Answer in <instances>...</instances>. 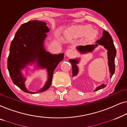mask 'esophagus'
Listing matches in <instances>:
<instances>
[{"label": "esophagus", "mask_w": 127, "mask_h": 127, "mask_svg": "<svg viewBox=\"0 0 127 127\" xmlns=\"http://www.w3.org/2000/svg\"><path fill=\"white\" fill-rule=\"evenodd\" d=\"M66 55L68 58H71V57H72L74 55V52L72 49H68L66 51Z\"/></svg>", "instance_id": "34e87169"}]
</instances>
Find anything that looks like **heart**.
Returning <instances> with one entry per match:
<instances>
[{"mask_svg":"<svg viewBox=\"0 0 127 127\" xmlns=\"http://www.w3.org/2000/svg\"><path fill=\"white\" fill-rule=\"evenodd\" d=\"M75 32L79 36H85L87 35L89 40H93L97 36V32L93 30V28L90 25L79 26L75 30Z\"/></svg>","mask_w":127,"mask_h":127,"instance_id":"b5f03b06","label":"heart"}]
</instances>
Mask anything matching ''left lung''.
Here are the masks:
<instances>
[{
    "mask_svg": "<svg viewBox=\"0 0 127 127\" xmlns=\"http://www.w3.org/2000/svg\"><path fill=\"white\" fill-rule=\"evenodd\" d=\"M95 45H89L86 46H78L77 49L81 53H86L87 52H92L94 49V48L97 47L98 45H101L104 46L105 48L108 50V65L109 67V70L110 73V78H112L113 75L115 73V59L116 55V50L115 46L114 45L113 40H112L111 35L106 30H103L102 33V36L99 40H97L95 42ZM71 63L72 68V76L76 75L78 73V67L76 64L78 63V59H70L69 60ZM106 86L105 84H102L101 85L98 86L94 91H97L100 89L104 88Z\"/></svg>",
    "mask_w": 127,
    "mask_h": 127,
    "instance_id": "obj_1",
    "label": "left lung"
}]
</instances>
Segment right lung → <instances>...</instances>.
I'll use <instances>...</instances> for the list:
<instances>
[{
  "mask_svg": "<svg viewBox=\"0 0 127 127\" xmlns=\"http://www.w3.org/2000/svg\"><path fill=\"white\" fill-rule=\"evenodd\" d=\"M46 25L45 22L36 20L22 24L10 45L7 60L10 76L14 85L28 93H35L30 92L26 89V79L21 74V69L34 62L37 67L46 69L48 80L44 86L38 91V93L43 92L51 86L54 70L64 58V53L52 55L45 50L44 42L46 33L49 31Z\"/></svg>",
  "mask_w": 127,
  "mask_h": 127,
  "instance_id": "obj_1",
  "label": "right lung"
}]
</instances>
